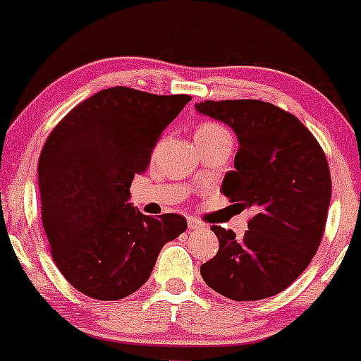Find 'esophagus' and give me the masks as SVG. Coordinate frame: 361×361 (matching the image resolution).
I'll return each mask as SVG.
<instances>
[{"instance_id": "34e87169", "label": "esophagus", "mask_w": 361, "mask_h": 361, "mask_svg": "<svg viewBox=\"0 0 361 361\" xmlns=\"http://www.w3.org/2000/svg\"><path fill=\"white\" fill-rule=\"evenodd\" d=\"M187 224H188V228H190V231H201V228H204L202 221L197 220V218H194V216H188Z\"/></svg>"}]
</instances>
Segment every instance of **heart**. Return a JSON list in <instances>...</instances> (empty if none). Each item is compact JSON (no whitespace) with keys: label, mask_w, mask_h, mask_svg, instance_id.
<instances>
[{"label":"heart","mask_w":361,"mask_h":361,"mask_svg":"<svg viewBox=\"0 0 361 361\" xmlns=\"http://www.w3.org/2000/svg\"><path fill=\"white\" fill-rule=\"evenodd\" d=\"M220 133H225L224 127H220L218 123H213V122H206L197 127L195 136H213V134H220Z\"/></svg>","instance_id":"heart-1"}]
</instances>
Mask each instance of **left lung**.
Here are the masks:
<instances>
[{"instance_id": "left-lung-1", "label": "left lung", "mask_w": 361, "mask_h": 361, "mask_svg": "<svg viewBox=\"0 0 361 361\" xmlns=\"http://www.w3.org/2000/svg\"><path fill=\"white\" fill-rule=\"evenodd\" d=\"M195 110L238 136L235 169L225 174L221 192L255 211L243 239L211 227L220 248L201 265L202 279L232 300L278 295L305 271L322 243L332 199L325 154L297 116L271 103L206 101Z\"/></svg>"}]
</instances>
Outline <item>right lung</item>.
<instances>
[{"label":"right lung","mask_w":361,"mask_h":361,"mask_svg":"<svg viewBox=\"0 0 361 361\" xmlns=\"http://www.w3.org/2000/svg\"><path fill=\"white\" fill-rule=\"evenodd\" d=\"M190 99L111 87L73 108L47 140L38 162L43 228L57 269L78 292L97 300L134 293L162 246L187 231L180 214L141 213L129 188Z\"/></svg>","instance_id":"obj_1"}]
</instances>
